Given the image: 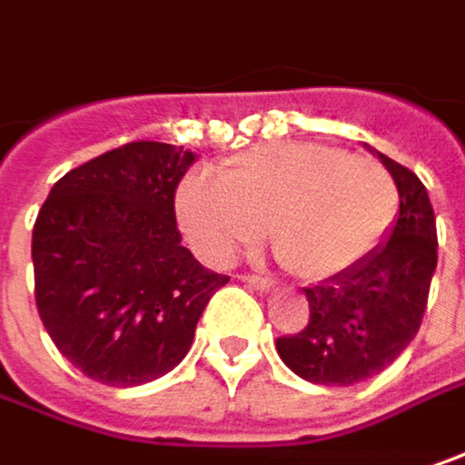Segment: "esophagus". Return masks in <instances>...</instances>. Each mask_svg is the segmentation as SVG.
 Returning a JSON list of instances; mask_svg holds the SVG:
<instances>
[{
  "mask_svg": "<svg viewBox=\"0 0 465 465\" xmlns=\"http://www.w3.org/2000/svg\"><path fill=\"white\" fill-rule=\"evenodd\" d=\"M241 280H243L245 285L256 288V291H269V288H274V282H272L269 277H259V274H241Z\"/></svg>",
  "mask_w": 465,
  "mask_h": 465,
  "instance_id": "1",
  "label": "esophagus"
}]
</instances>
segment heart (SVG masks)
I'll return each instance as SVG.
<instances>
[{"instance_id": "1", "label": "heart", "mask_w": 465, "mask_h": 465, "mask_svg": "<svg viewBox=\"0 0 465 465\" xmlns=\"http://www.w3.org/2000/svg\"><path fill=\"white\" fill-rule=\"evenodd\" d=\"M174 212L196 251L222 264L267 227L277 262L324 282L382 243L398 188L380 162L319 143H267L222 162L220 180L188 174Z\"/></svg>"}]
</instances>
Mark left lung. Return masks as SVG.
Listing matches in <instances>:
<instances>
[{"label":"left lung","mask_w":465,"mask_h":465,"mask_svg":"<svg viewBox=\"0 0 465 465\" xmlns=\"http://www.w3.org/2000/svg\"><path fill=\"white\" fill-rule=\"evenodd\" d=\"M401 196L387 241L361 264L303 288L309 324L277 337V353L298 377L348 387L377 377L416 337L434 267L437 224L424 183L408 167L377 152Z\"/></svg>","instance_id":"left-lung-1"}]
</instances>
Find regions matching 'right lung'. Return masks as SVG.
<instances>
[{
	"label": "right lung",
	"mask_w": 465,
	"mask_h": 465,
	"mask_svg": "<svg viewBox=\"0 0 465 465\" xmlns=\"http://www.w3.org/2000/svg\"><path fill=\"white\" fill-rule=\"evenodd\" d=\"M196 153L133 141L59 177L34 224L35 309L78 371L135 387L173 371L227 274L180 243L174 191Z\"/></svg>",
	"instance_id": "add662e5"
}]
</instances>
